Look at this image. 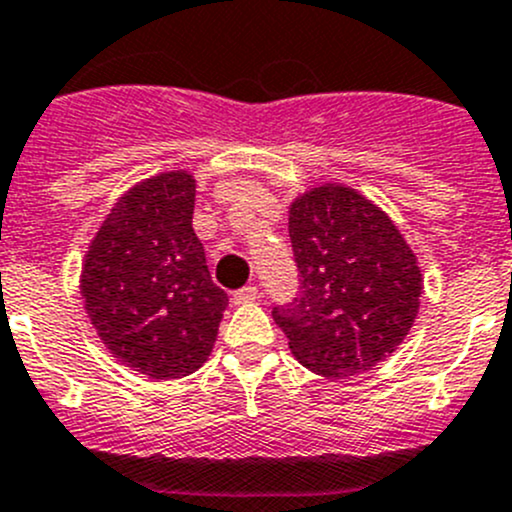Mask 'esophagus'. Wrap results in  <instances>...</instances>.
Segmentation results:
<instances>
[{
	"label": "esophagus",
	"mask_w": 512,
	"mask_h": 512,
	"mask_svg": "<svg viewBox=\"0 0 512 512\" xmlns=\"http://www.w3.org/2000/svg\"><path fill=\"white\" fill-rule=\"evenodd\" d=\"M256 298H258V288L254 286V283H251V286L239 288V291L234 293V303H251V301H256Z\"/></svg>",
	"instance_id": "34e87169"
}]
</instances>
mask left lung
I'll list each match as a JSON object with an SVG mask.
<instances>
[{
    "instance_id": "obj_1",
    "label": "left lung",
    "mask_w": 512,
    "mask_h": 512,
    "mask_svg": "<svg viewBox=\"0 0 512 512\" xmlns=\"http://www.w3.org/2000/svg\"><path fill=\"white\" fill-rule=\"evenodd\" d=\"M288 236L301 286L273 321L298 363L348 378L391 356L418 316L423 276L398 226L343 184L298 196Z\"/></svg>"
}]
</instances>
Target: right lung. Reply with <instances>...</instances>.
<instances>
[{"label": "right lung", "instance_id": "right-lung-1", "mask_svg": "<svg viewBox=\"0 0 512 512\" xmlns=\"http://www.w3.org/2000/svg\"><path fill=\"white\" fill-rule=\"evenodd\" d=\"M196 181H139L106 216L82 266L84 308L116 361L156 381L184 378L214 348L229 296L194 234Z\"/></svg>", "mask_w": 512, "mask_h": 512}]
</instances>
